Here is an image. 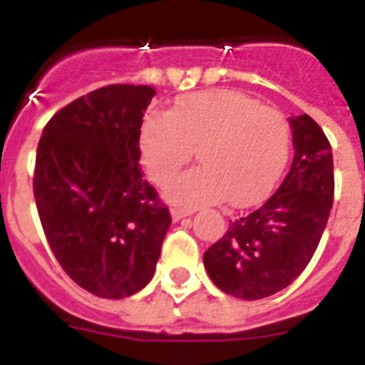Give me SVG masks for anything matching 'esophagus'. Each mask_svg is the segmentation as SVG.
Listing matches in <instances>:
<instances>
[{"label":"esophagus","mask_w":365,"mask_h":365,"mask_svg":"<svg viewBox=\"0 0 365 365\" xmlns=\"http://www.w3.org/2000/svg\"><path fill=\"white\" fill-rule=\"evenodd\" d=\"M192 211H186V209H180V207H173L171 209V218H173L175 222H179V220H182L185 217H190Z\"/></svg>","instance_id":"esophagus-1"}]
</instances>
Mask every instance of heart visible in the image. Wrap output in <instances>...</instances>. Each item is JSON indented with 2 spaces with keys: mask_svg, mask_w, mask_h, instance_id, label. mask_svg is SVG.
Segmentation results:
<instances>
[{
  "mask_svg": "<svg viewBox=\"0 0 365 365\" xmlns=\"http://www.w3.org/2000/svg\"><path fill=\"white\" fill-rule=\"evenodd\" d=\"M196 150L203 165L165 186L169 201L186 209L226 197L232 205H252L287 168L290 126L282 113L233 90L196 92L168 115L145 116L139 153L154 182H168Z\"/></svg>",
  "mask_w": 365,
  "mask_h": 365,
  "instance_id": "1",
  "label": "heart"
}]
</instances>
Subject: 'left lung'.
<instances>
[{"label":"left lung","instance_id":"1","mask_svg":"<svg viewBox=\"0 0 365 365\" xmlns=\"http://www.w3.org/2000/svg\"><path fill=\"white\" fill-rule=\"evenodd\" d=\"M294 160L273 196L232 220L203 255L222 292L241 299L273 296L313 258L334 203V156L328 137L309 115L290 118Z\"/></svg>","mask_w":365,"mask_h":365}]
</instances>
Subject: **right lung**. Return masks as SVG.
Listing matches in <instances>:
<instances>
[{
    "instance_id": "1",
    "label": "right lung",
    "mask_w": 365,
    "mask_h": 365,
    "mask_svg": "<svg viewBox=\"0 0 365 365\" xmlns=\"http://www.w3.org/2000/svg\"><path fill=\"white\" fill-rule=\"evenodd\" d=\"M153 86L110 84L60 109L43 128L34 196L62 269L94 296L139 292L156 271L171 224L139 168Z\"/></svg>"
}]
</instances>
